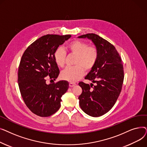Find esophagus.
I'll return each mask as SVG.
<instances>
[{
  "instance_id": "esophagus-1",
  "label": "esophagus",
  "mask_w": 147,
  "mask_h": 147,
  "mask_svg": "<svg viewBox=\"0 0 147 147\" xmlns=\"http://www.w3.org/2000/svg\"><path fill=\"white\" fill-rule=\"evenodd\" d=\"M76 83H73V82H70V83H69V87H73V86H74L75 85H76Z\"/></svg>"
}]
</instances>
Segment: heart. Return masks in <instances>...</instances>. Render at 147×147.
Masks as SVG:
<instances>
[{
	"label": "heart",
	"mask_w": 147,
	"mask_h": 147,
	"mask_svg": "<svg viewBox=\"0 0 147 147\" xmlns=\"http://www.w3.org/2000/svg\"><path fill=\"white\" fill-rule=\"evenodd\" d=\"M67 49L76 55L74 64L72 67H67L61 72V78L63 80L76 82L83 76L84 69L90 70L94 67L98 57V52L94 46L88 45L87 43L75 40L68 43ZM66 53L64 50L58 48L54 52V60L59 67H64Z\"/></svg>",
	"instance_id": "heart-1"
}]
</instances>
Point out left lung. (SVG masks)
I'll list each match as a JSON object with an SVG mask.
<instances>
[{
    "label": "left lung",
    "mask_w": 147,
    "mask_h": 147,
    "mask_svg": "<svg viewBox=\"0 0 147 147\" xmlns=\"http://www.w3.org/2000/svg\"><path fill=\"white\" fill-rule=\"evenodd\" d=\"M78 37L91 40L98 52L96 63L85 77L93 83H79L82 89L79 105L89 115L99 117L112 109L119 96L124 80L122 61L114 46L98 35L88 33Z\"/></svg>",
    "instance_id": "8db88e82"
}]
</instances>
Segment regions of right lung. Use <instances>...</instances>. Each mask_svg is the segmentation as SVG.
I'll return each mask as SVG.
<instances>
[{"label": "right lung", "mask_w": 147, "mask_h": 147, "mask_svg": "<svg viewBox=\"0 0 147 147\" xmlns=\"http://www.w3.org/2000/svg\"><path fill=\"white\" fill-rule=\"evenodd\" d=\"M71 35L47 34L38 38L26 49L18 72L21 95L29 110L40 117H49L61 107V96L69 87L67 81L46 84V79L55 80L59 69L54 52Z\"/></svg>", "instance_id": "right-lung-1"}]
</instances>
